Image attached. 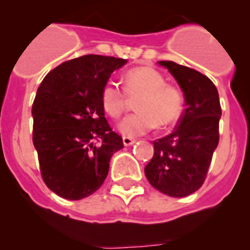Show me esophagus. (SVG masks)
Listing matches in <instances>:
<instances>
[{
  "label": "esophagus",
  "instance_id": "obj_1",
  "mask_svg": "<svg viewBox=\"0 0 250 250\" xmlns=\"http://www.w3.org/2000/svg\"><path fill=\"white\" fill-rule=\"evenodd\" d=\"M135 139H132V138L129 137H123V144H125V146H130L133 145V144H135Z\"/></svg>",
  "mask_w": 250,
  "mask_h": 250
}]
</instances>
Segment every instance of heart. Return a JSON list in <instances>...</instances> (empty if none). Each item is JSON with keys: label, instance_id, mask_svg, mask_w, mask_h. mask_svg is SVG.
Returning a JSON list of instances; mask_svg holds the SVG:
<instances>
[{"label": "heart", "instance_id": "obj_1", "mask_svg": "<svg viewBox=\"0 0 250 250\" xmlns=\"http://www.w3.org/2000/svg\"><path fill=\"white\" fill-rule=\"evenodd\" d=\"M125 89L110 80L102 90V104L111 117H120L127 110L129 99L137 100V113L127 116L118 125L123 135L139 137L155 129L167 127L178 120L183 110V94L156 69L140 66L125 72Z\"/></svg>", "mask_w": 250, "mask_h": 250}]
</instances>
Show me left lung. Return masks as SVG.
<instances>
[{
    "instance_id": "8db88e82",
    "label": "left lung",
    "mask_w": 250,
    "mask_h": 250,
    "mask_svg": "<svg viewBox=\"0 0 250 250\" xmlns=\"http://www.w3.org/2000/svg\"><path fill=\"white\" fill-rule=\"evenodd\" d=\"M158 64L180 85L186 109L173 133L153 141L155 153L145 175L165 195L186 197L203 185L219 144L220 100L214 83L201 72L174 62Z\"/></svg>"
}]
</instances>
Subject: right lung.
Listing matches in <instances>:
<instances>
[{"mask_svg":"<svg viewBox=\"0 0 250 250\" xmlns=\"http://www.w3.org/2000/svg\"><path fill=\"white\" fill-rule=\"evenodd\" d=\"M125 59L83 55L48 72L32 104V141L42 179L66 200L94 193L109 173L110 160L123 147L111 129L102 104V90Z\"/></svg>","mask_w":250,"mask_h":250,"instance_id":"add662e5","label":"right lung"}]
</instances>
